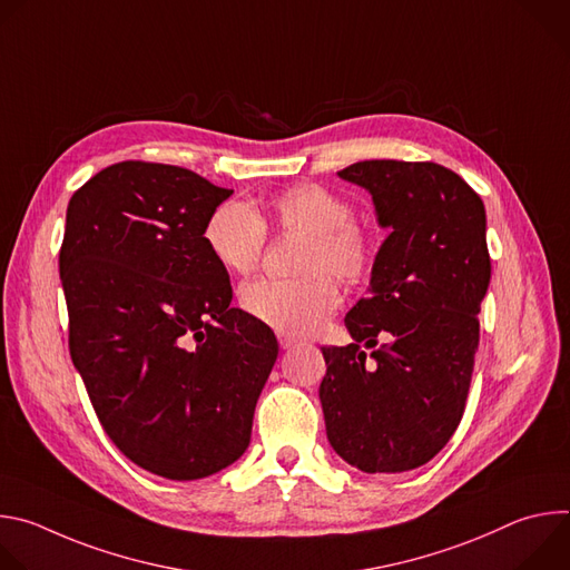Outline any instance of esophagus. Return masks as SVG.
<instances>
[{
	"label": "esophagus",
	"mask_w": 570,
	"mask_h": 570,
	"mask_svg": "<svg viewBox=\"0 0 570 570\" xmlns=\"http://www.w3.org/2000/svg\"><path fill=\"white\" fill-rule=\"evenodd\" d=\"M277 338H279V345H282V350H291V347L297 343L293 336H286V334H279Z\"/></svg>",
	"instance_id": "esophagus-1"
}]
</instances>
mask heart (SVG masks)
Here are the masks:
<instances>
[{"mask_svg": "<svg viewBox=\"0 0 570 570\" xmlns=\"http://www.w3.org/2000/svg\"><path fill=\"white\" fill-rule=\"evenodd\" d=\"M354 209L341 194L304 183L277 194L262 218L248 203L225 200L207 216L203 240L214 262L234 275H250L266 246V220L282 232L304 234L295 279H255L240 288L238 302L266 327L304 336L315 332L341 302L331 276L356 282L374 264L372 232L352 220ZM333 274L330 276L328 273Z\"/></svg>", "mask_w": 570, "mask_h": 570, "instance_id": "obj_1", "label": "heart"}]
</instances>
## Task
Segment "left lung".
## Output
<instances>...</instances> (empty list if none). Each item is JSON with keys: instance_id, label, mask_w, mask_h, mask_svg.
Segmentation results:
<instances>
[{"instance_id": "left-lung-1", "label": "left lung", "mask_w": 570, "mask_h": 570, "mask_svg": "<svg viewBox=\"0 0 570 570\" xmlns=\"http://www.w3.org/2000/svg\"><path fill=\"white\" fill-rule=\"evenodd\" d=\"M338 176L370 191L390 234L367 297L345 315L352 343L322 347L324 426L347 464L411 471L444 449L464 413L492 277L484 205L435 161L365 159Z\"/></svg>"}]
</instances>
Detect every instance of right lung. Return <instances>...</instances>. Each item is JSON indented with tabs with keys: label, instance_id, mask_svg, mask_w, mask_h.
<instances>
[{
	"label": "right lung",
	"instance_id": "add662e5",
	"mask_svg": "<svg viewBox=\"0 0 570 570\" xmlns=\"http://www.w3.org/2000/svg\"><path fill=\"white\" fill-rule=\"evenodd\" d=\"M229 196L189 169L119 161L67 207L71 363L115 446L169 480L243 455L279 352L271 327L229 306V275L203 240Z\"/></svg>",
	"mask_w": 570,
	"mask_h": 570
}]
</instances>
